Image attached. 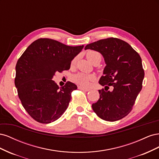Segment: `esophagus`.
<instances>
[{"instance_id": "1", "label": "esophagus", "mask_w": 159, "mask_h": 159, "mask_svg": "<svg viewBox=\"0 0 159 159\" xmlns=\"http://www.w3.org/2000/svg\"><path fill=\"white\" fill-rule=\"evenodd\" d=\"M78 89H81V90H83V91H88L89 89H88V88H85L84 87H81V86H78Z\"/></svg>"}]
</instances>
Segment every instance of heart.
I'll list each match as a JSON object with an SVG mask.
<instances>
[{
  "instance_id": "b5f03b06",
  "label": "heart",
  "mask_w": 159,
  "mask_h": 159,
  "mask_svg": "<svg viewBox=\"0 0 159 159\" xmlns=\"http://www.w3.org/2000/svg\"><path fill=\"white\" fill-rule=\"evenodd\" d=\"M86 57L87 59L91 62V64L93 63L96 60H99L101 61L102 56L99 52L95 51H89L86 54ZM76 62V57L73 59L71 61V65H74ZM75 82L78 84L83 86V87H88L92 82L93 81L95 80V76L93 75H88L85 74H78L74 76L73 78Z\"/></svg>"
}]
</instances>
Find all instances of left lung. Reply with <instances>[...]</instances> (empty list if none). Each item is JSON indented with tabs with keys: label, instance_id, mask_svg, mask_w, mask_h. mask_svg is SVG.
Instances as JSON below:
<instances>
[{
	"label": "left lung",
	"instance_id": "8db88e82",
	"mask_svg": "<svg viewBox=\"0 0 159 159\" xmlns=\"http://www.w3.org/2000/svg\"><path fill=\"white\" fill-rule=\"evenodd\" d=\"M88 49L101 53L106 64L99 81L105 89L99 90V99L92 109L105 121H118L131 112L142 89L145 72L141 57L128 43L116 38L91 43L85 47ZM109 87L111 91H107Z\"/></svg>",
	"mask_w": 159,
	"mask_h": 159
}]
</instances>
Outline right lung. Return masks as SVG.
I'll return each mask as SVG.
<instances>
[{
  "mask_svg": "<svg viewBox=\"0 0 159 159\" xmlns=\"http://www.w3.org/2000/svg\"><path fill=\"white\" fill-rule=\"evenodd\" d=\"M84 46H70L49 38H40L18 59L14 84L22 106L35 121H55L68 108L77 85L68 81L60 88L52 78L56 72L70 68L71 60Z\"/></svg>",
  "mask_w": 159,
  "mask_h": 159,
  "instance_id": "obj_1",
  "label": "right lung"
}]
</instances>
